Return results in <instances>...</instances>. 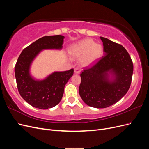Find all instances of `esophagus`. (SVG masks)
Segmentation results:
<instances>
[{
	"label": "esophagus",
	"instance_id": "obj_1",
	"mask_svg": "<svg viewBox=\"0 0 149 149\" xmlns=\"http://www.w3.org/2000/svg\"><path fill=\"white\" fill-rule=\"evenodd\" d=\"M74 72L75 74H79L81 71H80V70L78 68H74Z\"/></svg>",
	"mask_w": 149,
	"mask_h": 149
}]
</instances>
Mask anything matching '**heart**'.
I'll use <instances>...</instances> for the list:
<instances>
[{"label":"heart","mask_w":149,"mask_h":149,"mask_svg":"<svg viewBox=\"0 0 149 149\" xmlns=\"http://www.w3.org/2000/svg\"><path fill=\"white\" fill-rule=\"evenodd\" d=\"M102 53V47L92 39L86 38L74 44L70 49V54L74 59H80L82 67L92 66L100 59Z\"/></svg>","instance_id":"obj_1"}]
</instances>
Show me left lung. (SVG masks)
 <instances>
[{"instance_id": "left-lung-1", "label": "left lung", "mask_w": 149, "mask_h": 149, "mask_svg": "<svg viewBox=\"0 0 149 149\" xmlns=\"http://www.w3.org/2000/svg\"><path fill=\"white\" fill-rule=\"evenodd\" d=\"M104 56L81 73L79 93L87 105L105 108L114 104L127 93L131 84L134 66L121 45L100 37Z\"/></svg>"}]
</instances>
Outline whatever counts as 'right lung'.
I'll list each match as a JSON object with an SVG mask.
<instances>
[{"label": "right lung", "instance_id": "add662e5", "mask_svg": "<svg viewBox=\"0 0 149 149\" xmlns=\"http://www.w3.org/2000/svg\"><path fill=\"white\" fill-rule=\"evenodd\" d=\"M63 35L45 36L38 39L22 52L15 66L17 88L22 98L29 104L40 109H47L59 104L64 88L74 73L71 69L55 71L43 80H37L31 76L30 69L33 60L43 49H61Z\"/></svg>", "mask_w": 149, "mask_h": 149}]
</instances>
